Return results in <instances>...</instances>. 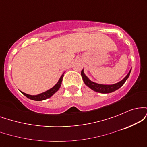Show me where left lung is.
Segmentation results:
<instances>
[{
	"label": "left lung",
	"mask_w": 147,
	"mask_h": 147,
	"mask_svg": "<svg viewBox=\"0 0 147 147\" xmlns=\"http://www.w3.org/2000/svg\"><path fill=\"white\" fill-rule=\"evenodd\" d=\"M131 69L130 70L129 73L127 74V75L122 79V81L119 82L118 83L111 84V85H106V84H99L97 83H95V82H92L90 79L88 78L86 75L84 74V69L82 70L81 72V75H82V79H83L84 84L87 86L88 87L90 88V89L93 90L94 91L97 92H100V93H110V92H114V91L117 90V89H119L121 86H122L123 84L125 83V82L127 80V79L129 78L130 73H131Z\"/></svg>",
	"instance_id": "1"
}]
</instances>
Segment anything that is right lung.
I'll return each instance as SVG.
<instances>
[{
  "label": "right lung",
  "mask_w": 147,
  "mask_h": 147,
  "mask_svg": "<svg viewBox=\"0 0 147 147\" xmlns=\"http://www.w3.org/2000/svg\"><path fill=\"white\" fill-rule=\"evenodd\" d=\"M63 74L61 76L60 79H59L58 82L52 88H50V90H48L47 91H45L44 92H42L41 94H38L37 95H28V94L25 93V92H22L21 91V92L23 95H24L25 97H28V99H32V100H34V101H42V100H45V99L50 98V97H52L55 92H57V90L59 89V88L61 87V82L62 80H63Z\"/></svg>",
  "instance_id": "right-lung-1"
}]
</instances>
